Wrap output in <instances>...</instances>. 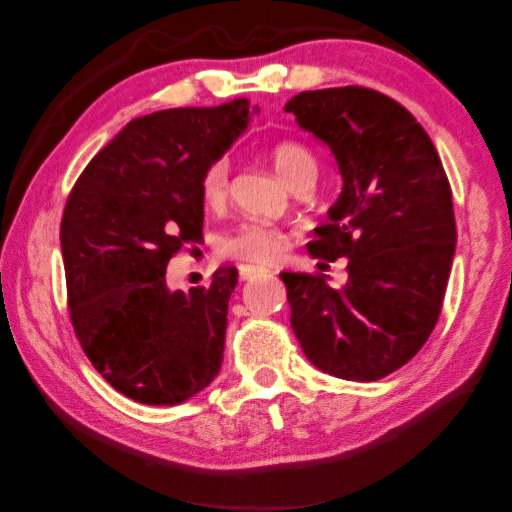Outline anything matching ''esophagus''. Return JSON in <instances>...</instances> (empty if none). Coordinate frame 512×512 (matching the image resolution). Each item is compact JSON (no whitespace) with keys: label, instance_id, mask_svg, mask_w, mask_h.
<instances>
[{"label":"esophagus","instance_id":"esophagus-1","mask_svg":"<svg viewBox=\"0 0 512 512\" xmlns=\"http://www.w3.org/2000/svg\"><path fill=\"white\" fill-rule=\"evenodd\" d=\"M263 272H265V270H258V267H249V265H240V267H238V274H240V279H242V281L254 279V276L263 274Z\"/></svg>","mask_w":512,"mask_h":512}]
</instances>
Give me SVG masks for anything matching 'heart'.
<instances>
[{"label":"heart","mask_w":512,"mask_h":512,"mask_svg":"<svg viewBox=\"0 0 512 512\" xmlns=\"http://www.w3.org/2000/svg\"><path fill=\"white\" fill-rule=\"evenodd\" d=\"M272 163L283 181L295 190L301 183H315L317 179V161L311 149L299 140H279L270 149ZM229 158L217 156L204 167L199 177V195L204 206L222 208L229 197ZM292 238L279 226L247 222L231 231L229 236L220 240V254L231 261H238L249 267H267L281 263L290 251Z\"/></svg>","instance_id":"obj_1"}]
</instances>
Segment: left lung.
<instances>
[{
	"mask_svg": "<svg viewBox=\"0 0 512 512\" xmlns=\"http://www.w3.org/2000/svg\"><path fill=\"white\" fill-rule=\"evenodd\" d=\"M299 127L335 154L345 179L308 254L347 258L333 288L322 272H283L290 324L320 370L379 381L429 340L456 249L451 186L431 138L395 99L360 86L299 92L286 104Z\"/></svg>",
	"mask_w": 512,
	"mask_h": 512,
	"instance_id": "left-lung-1",
	"label": "left lung"
}]
</instances>
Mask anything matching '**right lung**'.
<instances>
[{
	"mask_svg": "<svg viewBox=\"0 0 512 512\" xmlns=\"http://www.w3.org/2000/svg\"><path fill=\"white\" fill-rule=\"evenodd\" d=\"M249 99L129 122L81 172L61 222L67 313L90 363L138 404L174 406L220 372L238 283L170 292L167 263L201 240L199 177L240 136Z\"/></svg>",
	"mask_w": 512,
	"mask_h": 512,
	"instance_id": "1",
	"label": "right lung"
}]
</instances>
